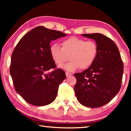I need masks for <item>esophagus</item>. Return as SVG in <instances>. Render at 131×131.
Segmentation results:
<instances>
[{
	"mask_svg": "<svg viewBox=\"0 0 131 131\" xmlns=\"http://www.w3.org/2000/svg\"><path fill=\"white\" fill-rule=\"evenodd\" d=\"M72 73H69V72H66V77H70L72 76Z\"/></svg>",
	"mask_w": 131,
	"mask_h": 131,
	"instance_id": "esophagus-1",
	"label": "esophagus"
}]
</instances>
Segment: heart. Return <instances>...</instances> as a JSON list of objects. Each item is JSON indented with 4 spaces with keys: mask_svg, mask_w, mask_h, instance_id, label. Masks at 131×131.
<instances>
[{
    "mask_svg": "<svg viewBox=\"0 0 131 131\" xmlns=\"http://www.w3.org/2000/svg\"><path fill=\"white\" fill-rule=\"evenodd\" d=\"M98 46L92 40L77 37H71L61 42V47L57 43L51 44L49 52L52 61L58 66H61L67 61L69 56L70 61L62 66L66 70L73 72L80 68L87 69L96 60L98 54Z\"/></svg>",
    "mask_w": 131,
    "mask_h": 131,
    "instance_id": "b5f03b06",
    "label": "heart"
}]
</instances>
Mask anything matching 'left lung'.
<instances>
[{"label":"left lung","instance_id":"1","mask_svg":"<svg viewBox=\"0 0 131 131\" xmlns=\"http://www.w3.org/2000/svg\"><path fill=\"white\" fill-rule=\"evenodd\" d=\"M94 39L98 54L94 64L81 73L74 74L75 94L86 107H101L112 100L121 88L124 65L118 48L112 39L101 34H82Z\"/></svg>","mask_w":131,"mask_h":131}]
</instances>
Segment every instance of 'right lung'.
Wrapping results in <instances>:
<instances>
[{
    "instance_id": "add662e5",
    "label": "right lung",
    "mask_w": 131,
    "mask_h": 131,
    "mask_svg": "<svg viewBox=\"0 0 131 131\" xmlns=\"http://www.w3.org/2000/svg\"><path fill=\"white\" fill-rule=\"evenodd\" d=\"M63 33L37 26L22 37L13 51L10 74L15 90L28 103L42 106L49 105L57 95L65 72L56 68L50 56V42L66 36Z\"/></svg>"
}]
</instances>
